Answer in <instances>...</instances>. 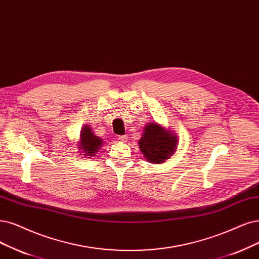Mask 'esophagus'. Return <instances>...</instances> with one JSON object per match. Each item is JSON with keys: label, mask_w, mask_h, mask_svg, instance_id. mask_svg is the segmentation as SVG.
I'll use <instances>...</instances> for the list:
<instances>
[{"label": "esophagus", "mask_w": 259, "mask_h": 259, "mask_svg": "<svg viewBox=\"0 0 259 259\" xmlns=\"http://www.w3.org/2000/svg\"><path fill=\"white\" fill-rule=\"evenodd\" d=\"M118 140L121 141V142H126V141L128 140V137H127V136H119Z\"/></svg>", "instance_id": "obj_1"}]
</instances>
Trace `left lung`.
I'll return each mask as SVG.
<instances>
[{
    "mask_svg": "<svg viewBox=\"0 0 259 259\" xmlns=\"http://www.w3.org/2000/svg\"><path fill=\"white\" fill-rule=\"evenodd\" d=\"M177 143L176 135L154 122L145 126V130L139 141V146L147 161L159 164L163 163L174 154Z\"/></svg>",
    "mask_w": 259,
    "mask_h": 259,
    "instance_id": "1",
    "label": "left lung"
}]
</instances>
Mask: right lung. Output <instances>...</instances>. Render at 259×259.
Instances as JSON below:
<instances>
[{"label": "right lung", "mask_w": 259, "mask_h": 259, "mask_svg": "<svg viewBox=\"0 0 259 259\" xmlns=\"http://www.w3.org/2000/svg\"><path fill=\"white\" fill-rule=\"evenodd\" d=\"M80 138L81 149L83 150V154L88 157H93L102 144V140L96 137L89 126L83 127V129L81 130Z\"/></svg>", "instance_id": "add662e5"}]
</instances>
